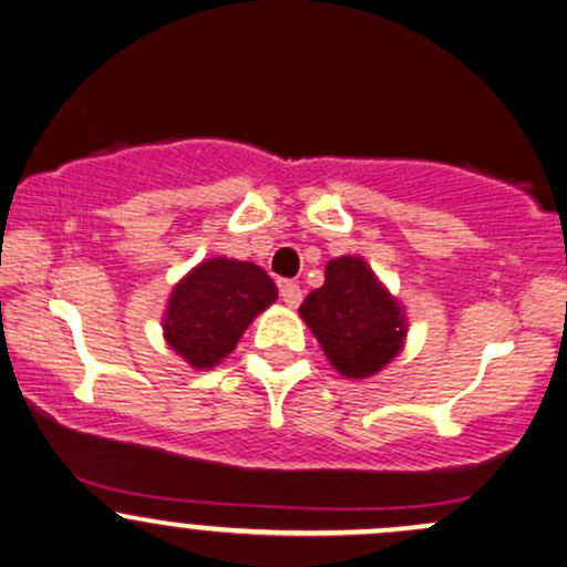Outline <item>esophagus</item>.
<instances>
[{
	"instance_id": "esophagus-1",
	"label": "esophagus",
	"mask_w": 567,
	"mask_h": 567,
	"mask_svg": "<svg viewBox=\"0 0 567 567\" xmlns=\"http://www.w3.org/2000/svg\"><path fill=\"white\" fill-rule=\"evenodd\" d=\"M279 296H282V301L290 306V309H296L298 303H301L303 292L298 288L296 282H290V279H285V282H279Z\"/></svg>"
}]
</instances>
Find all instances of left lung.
I'll use <instances>...</instances> for the list:
<instances>
[{"instance_id":"1","label":"left lung","mask_w":567,"mask_h":567,"mask_svg":"<svg viewBox=\"0 0 567 567\" xmlns=\"http://www.w3.org/2000/svg\"><path fill=\"white\" fill-rule=\"evenodd\" d=\"M306 328L343 379L381 373L408 341V315L365 258L341 256L324 266V285L298 309Z\"/></svg>"}]
</instances>
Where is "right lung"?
I'll list each match as a JSON object with an SVG mask.
<instances>
[{
	"mask_svg": "<svg viewBox=\"0 0 567 567\" xmlns=\"http://www.w3.org/2000/svg\"><path fill=\"white\" fill-rule=\"evenodd\" d=\"M275 301L277 285L261 266L226 256L205 258L173 285L162 336L194 370H210L237 349L250 322Z\"/></svg>",
	"mask_w": 567,
	"mask_h": 567,
	"instance_id": "add662e5",
	"label": "right lung"
}]
</instances>
